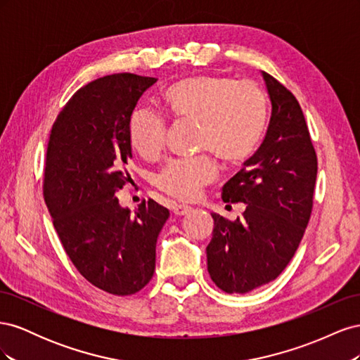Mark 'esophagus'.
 I'll return each mask as SVG.
<instances>
[{
	"label": "esophagus",
	"instance_id": "obj_1",
	"mask_svg": "<svg viewBox=\"0 0 360 360\" xmlns=\"http://www.w3.org/2000/svg\"><path fill=\"white\" fill-rule=\"evenodd\" d=\"M191 210H192V207L184 205V204H176V205H172V213L177 214V216L188 214Z\"/></svg>",
	"mask_w": 360,
	"mask_h": 360
}]
</instances>
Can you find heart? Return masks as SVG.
<instances>
[{
    "mask_svg": "<svg viewBox=\"0 0 360 360\" xmlns=\"http://www.w3.org/2000/svg\"><path fill=\"white\" fill-rule=\"evenodd\" d=\"M168 111L198 123V148L237 163L248 159L264 136L269 120L266 91L254 81L224 75H193L174 84L163 97ZM165 123L148 110L130 118V144L144 159L155 160L165 150ZM217 176L212 156L174 159L158 174L156 186L172 198L192 201Z\"/></svg>",
    "mask_w": 360,
    "mask_h": 360,
    "instance_id": "b5f03b06",
    "label": "heart"
}]
</instances>
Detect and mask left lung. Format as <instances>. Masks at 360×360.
<instances>
[{
    "label": "left lung",
    "mask_w": 360,
    "mask_h": 360,
    "mask_svg": "<svg viewBox=\"0 0 360 360\" xmlns=\"http://www.w3.org/2000/svg\"><path fill=\"white\" fill-rule=\"evenodd\" d=\"M271 117L263 144L222 188L225 202H245L236 221L213 213L207 269L225 292L243 294L276 279L309 222L317 155L294 94L263 72Z\"/></svg>",
    "instance_id": "left-lung-1"
}]
</instances>
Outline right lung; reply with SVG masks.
I'll list each match as a JSON object with an SVG mask.
<instances>
[{"label":"right lung","instance_id":"right-lung-1","mask_svg":"<svg viewBox=\"0 0 360 360\" xmlns=\"http://www.w3.org/2000/svg\"><path fill=\"white\" fill-rule=\"evenodd\" d=\"M156 82L115 73L84 85L48 141L43 198L61 245L90 284L115 296L135 294L153 278L158 236L169 217L155 200L130 213L115 197L130 179V118Z\"/></svg>","mask_w":360,"mask_h":360}]
</instances>
